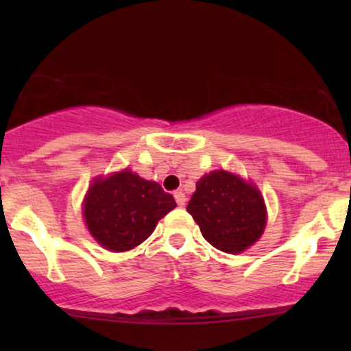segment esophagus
Wrapping results in <instances>:
<instances>
[{
	"instance_id": "obj_1",
	"label": "esophagus",
	"mask_w": 351,
	"mask_h": 351,
	"mask_svg": "<svg viewBox=\"0 0 351 351\" xmlns=\"http://www.w3.org/2000/svg\"><path fill=\"white\" fill-rule=\"evenodd\" d=\"M175 199H176V204H178L180 208H183L184 204H186V196H184L183 191H175Z\"/></svg>"
}]
</instances>
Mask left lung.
Listing matches in <instances>:
<instances>
[{"instance_id": "obj_1", "label": "left lung", "mask_w": 351, "mask_h": 351, "mask_svg": "<svg viewBox=\"0 0 351 351\" xmlns=\"http://www.w3.org/2000/svg\"><path fill=\"white\" fill-rule=\"evenodd\" d=\"M186 211L201 234L219 251L237 254L259 239L265 206L259 189L228 171H213L196 183Z\"/></svg>"}]
</instances>
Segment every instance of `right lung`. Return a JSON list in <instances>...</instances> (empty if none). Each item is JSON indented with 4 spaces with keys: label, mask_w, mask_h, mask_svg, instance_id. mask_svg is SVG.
Segmentation results:
<instances>
[{
    "label": "right lung",
    "mask_w": 351,
    "mask_h": 351,
    "mask_svg": "<svg viewBox=\"0 0 351 351\" xmlns=\"http://www.w3.org/2000/svg\"><path fill=\"white\" fill-rule=\"evenodd\" d=\"M175 206V198L158 183L125 170L94 181L84 203V216L100 245L122 252L143 243Z\"/></svg>",
    "instance_id": "1"
}]
</instances>
